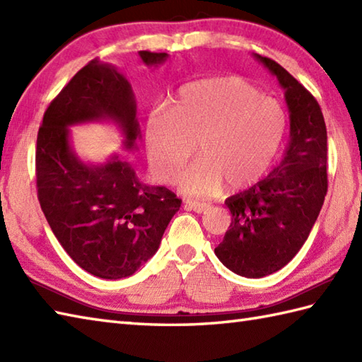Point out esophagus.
Instances as JSON below:
<instances>
[{"label": "esophagus", "mask_w": 362, "mask_h": 362, "mask_svg": "<svg viewBox=\"0 0 362 362\" xmlns=\"http://www.w3.org/2000/svg\"><path fill=\"white\" fill-rule=\"evenodd\" d=\"M185 206L189 210H193L196 213H206L210 210V204H205V202H197V201H187Z\"/></svg>", "instance_id": "1"}]
</instances>
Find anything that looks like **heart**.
<instances>
[{
    "label": "heart",
    "mask_w": 362,
    "mask_h": 362,
    "mask_svg": "<svg viewBox=\"0 0 362 362\" xmlns=\"http://www.w3.org/2000/svg\"><path fill=\"white\" fill-rule=\"evenodd\" d=\"M288 117L283 105L238 76L185 83L169 98L166 110L153 109L143 126L152 175L174 183L189 157L197 161L180 177L188 196H211L222 185L249 188L279 156Z\"/></svg>",
    "instance_id": "obj_1"
}]
</instances>
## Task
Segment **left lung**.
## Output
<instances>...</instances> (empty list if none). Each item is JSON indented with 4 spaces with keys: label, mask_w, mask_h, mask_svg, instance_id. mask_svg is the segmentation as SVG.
Segmentation results:
<instances>
[{
    "label": "left lung",
    "mask_w": 362,
    "mask_h": 362,
    "mask_svg": "<svg viewBox=\"0 0 362 362\" xmlns=\"http://www.w3.org/2000/svg\"><path fill=\"white\" fill-rule=\"evenodd\" d=\"M255 57L284 90L291 140L266 179L226 201L232 224L214 253L230 271L247 279L280 271L297 255L328 189L327 127L319 103L275 60Z\"/></svg>",
    "instance_id": "obj_1"
}]
</instances>
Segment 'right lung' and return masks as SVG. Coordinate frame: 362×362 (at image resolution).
<instances>
[{
  "mask_svg": "<svg viewBox=\"0 0 362 362\" xmlns=\"http://www.w3.org/2000/svg\"><path fill=\"white\" fill-rule=\"evenodd\" d=\"M143 62L163 64L166 52L140 51ZM118 122L127 149L140 138L134 91L124 76L99 59L73 76L52 99L38 129L37 196L60 245L99 279L135 274L158 245L182 201L165 187H149L127 161L86 165L70 146V126Z\"/></svg>",
  "mask_w": 362,
  "mask_h": 362,
  "instance_id": "right-lung-1",
  "label": "right lung"
}]
</instances>
